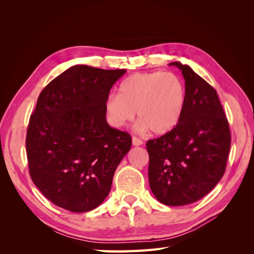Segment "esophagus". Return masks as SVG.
I'll return each instance as SVG.
<instances>
[{"label":"esophagus","mask_w":254,"mask_h":254,"mask_svg":"<svg viewBox=\"0 0 254 254\" xmlns=\"http://www.w3.org/2000/svg\"><path fill=\"white\" fill-rule=\"evenodd\" d=\"M142 144H143V141L141 139H139V137H136V136L132 137V145L133 146H140Z\"/></svg>","instance_id":"esophagus-1"}]
</instances>
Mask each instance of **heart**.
Instances as JSON below:
<instances>
[{
	"label": "heart",
	"mask_w": 254,
	"mask_h": 254,
	"mask_svg": "<svg viewBox=\"0 0 254 254\" xmlns=\"http://www.w3.org/2000/svg\"><path fill=\"white\" fill-rule=\"evenodd\" d=\"M186 98V87L177 74L137 73L120 84L119 94L107 98L106 117L111 126L119 128L131 121L136 111L140 129L163 135L178 125Z\"/></svg>",
	"instance_id": "1"
}]
</instances>
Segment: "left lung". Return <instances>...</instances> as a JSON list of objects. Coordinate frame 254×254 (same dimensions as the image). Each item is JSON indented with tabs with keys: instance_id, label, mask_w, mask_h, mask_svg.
Instances as JSON below:
<instances>
[{
	"instance_id": "8db88e82",
	"label": "left lung",
	"mask_w": 254,
	"mask_h": 254,
	"mask_svg": "<svg viewBox=\"0 0 254 254\" xmlns=\"http://www.w3.org/2000/svg\"><path fill=\"white\" fill-rule=\"evenodd\" d=\"M186 106L171 132L146 143L150 190L165 205L193 203L215 188L226 172L231 133L217 92L180 63Z\"/></svg>"
}]
</instances>
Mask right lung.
Here are the masks:
<instances>
[{"mask_svg": "<svg viewBox=\"0 0 254 254\" xmlns=\"http://www.w3.org/2000/svg\"><path fill=\"white\" fill-rule=\"evenodd\" d=\"M124 68L74 65L38 97L26 133L28 171L35 186L64 210L83 213L108 196L131 136L111 128L105 104Z\"/></svg>", "mask_w": 254, "mask_h": 254, "instance_id": "right-lung-1", "label": "right lung"}]
</instances>
